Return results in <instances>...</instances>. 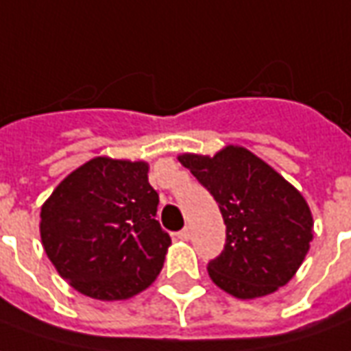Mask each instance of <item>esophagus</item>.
<instances>
[{"instance_id": "1", "label": "esophagus", "mask_w": 351, "mask_h": 351, "mask_svg": "<svg viewBox=\"0 0 351 351\" xmlns=\"http://www.w3.org/2000/svg\"><path fill=\"white\" fill-rule=\"evenodd\" d=\"M176 237L182 239V241H188V239L192 237V230H190V228H184V230H180V232L176 234Z\"/></svg>"}]
</instances>
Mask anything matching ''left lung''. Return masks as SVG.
Wrapping results in <instances>:
<instances>
[{
	"instance_id": "left-lung-1",
	"label": "left lung",
	"mask_w": 351,
	"mask_h": 351,
	"mask_svg": "<svg viewBox=\"0 0 351 351\" xmlns=\"http://www.w3.org/2000/svg\"><path fill=\"white\" fill-rule=\"evenodd\" d=\"M178 161L218 203L226 245L209 276L235 298H256L287 285L312 241V213L302 193L241 146L217 156L182 154Z\"/></svg>"
}]
</instances>
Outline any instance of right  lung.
I'll use <instances>...</instances> for the list:
<instances>
[{"instance_id": "add662e5", "label": "right lung", "mask_w": 351, "mask_h": 351, "mask_svg": "<svg viewBox=\"0 0 351 351\" xmlns=\"http://www.w3.org/2000/svg\"><path fill=\"white\" fill-rule=\"evenodd\" d=\"M148 163L95 158L41 207V243L60 278L97 300L138 295L163 268L171 237L156 220Z\"/></svg>"}]
</instances>
